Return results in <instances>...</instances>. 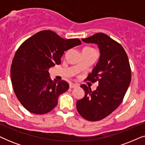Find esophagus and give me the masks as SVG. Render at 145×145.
I'll use <instances>...</instances> for the list:
<instances>
[{"label": "esophagus", "instance_id": "1", "mask_svg": "<svg viewBox=\"0 0 145 145\" xmlns=\"http://www.w3.org/2000/svg\"><path fill=\"white\" fill-rule=\"evenodd\" d=\"M79 86L78 84H73V83H71L70 84V88H76V87Z\"/></svg>", "mask_w": 145, "mask_h": 145}]
</instances>
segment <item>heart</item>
<instances>
[{"mask_svg":"<svg viewBox=\"0 0 145 145\" xmlns=\"http://www.w3.org/2000/svg\"><path fill=\"white\" fill-rule=\"evenodd\" d=\"M85 48H89V49H92V48H90V47H85Z\"/></svg>","mask_w":145,"mask_h":145,"instance_id":"1","label":"heart"}]
</instances>
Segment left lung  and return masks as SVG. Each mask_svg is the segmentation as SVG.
<instances>
[{
  "mask_svg": "<svg viewBox=\"0 0 145 145\" xmlns=\"http://www.w3.org/2000/svg\"><path fill=\"white\" fill-rule=\"evenodd\" d=\"M94 43L100 49V57L86 80L98 82L96 90L91 91L86 84L81 87L84 97L76 102V110L85 120L96 121L106 118L119 107L127 90L131 78L129 61L122 45L104 33L82 39Z\"/></svg>",
  "mask_w": 145,
  "mask_h": 145,
  "instance_id": "1",
  "label": "left lung"
}]
</instances>
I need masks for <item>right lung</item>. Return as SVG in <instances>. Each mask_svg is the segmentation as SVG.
<instances>
[{
    "mask_svg": "<svg viewBox=\"0 0 145 145\" xmlns=\"http://www.w3.org/2000/svg\"><path fill=\"white\" fill-rule=\"evenodd\" d=\"M80 44L78 38L63 39L51 30L39 31L22 43L14 57L10 76L16 96L27 111L45 114L56 107L69 84L64 80L53 81L49 69L60 64L65 51Z\"/></svg>",
    "mask_w": 145,
    "mask_h": 145,
    "instance_id": "1",
    "label": "right lung"
}]
</instances>
